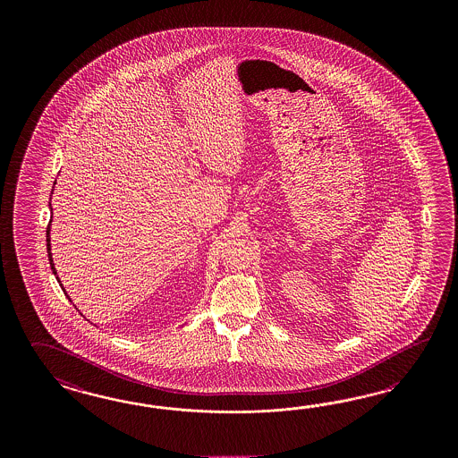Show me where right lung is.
I'll return each instance as SVG.
<instances>
[{
	"label": "right lung",
	"mask_w": 458,
	"mask_h": 458,
	"mask_svg": "<svg viewBox=\"0 0 458 458\" xmlns=\"http://www.w3.org/2000/svg\"><path fill=\"white\" fill-rule=\"evenodd\" d=\"M52 223V221H50ZM47 249H48V259H50V266H52L53 275L56 276V269H55V264H53L52 258V246H50V224H48V227H47ZM56 279H58V276H56ZM58 283H60V286H62V281L58 279ZM65 291V288H62ZM70 300V298H68Z\"/></svg>",
	"instance_id": "add662e5"
}]
</instances>
